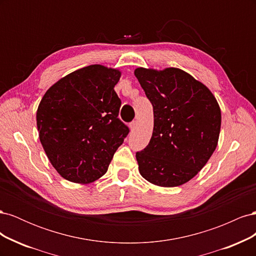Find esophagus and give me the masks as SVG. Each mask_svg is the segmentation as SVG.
Returning <instances> with one entry per match:
<instances>
[{
	"label": "esophagus",
	"instance_id": "esophagus-1",
	"mask_svg": "<svg viewBox=\"0 0 256 256\" xmlns=\"http://www.w3.org/2000/svg\"><path fill=\"white\" fill-rule=\"evenodd\" d=\"M129 127H130L131 131H134V130L136 129V120H132V122H131L129 124Z\"/></svg>",
	"mask_w": 256,
	"mask_h": 256
}]
</instances>
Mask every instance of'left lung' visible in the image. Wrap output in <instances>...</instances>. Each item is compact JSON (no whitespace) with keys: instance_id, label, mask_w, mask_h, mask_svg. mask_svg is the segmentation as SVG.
<instances>
[{"instance_id":"left-lung-1","label":"left lung","mask_w":256,"mask_h":256,"mask_svg":"<svg viewBox=\"0 0 256 256\" xmlns=\"http://www.w3.org/2000/svg\"><path fill=\"white\" fill-rule=\"evenodd\" d=\"M154 109L150 141L136 157L140 174L161 187L194 177L214 152L221 127L218 102L204 84L178 68H136Z\"/></svg>"}]
</instances>
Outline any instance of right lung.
Wrapping results in <instances>:
<instances>
[{
	"label": "right lung",
	"instance_id": "right-lung-1",
	"mask_svg": "<svg viewBox=\"0 0 256 256\" xmlns=\"http://www.w3.org/2000/svg\"><path fill=\"white\" fill-rule=\"evenodd\" d=\"M120 78L116 69L90 65L62 78L44 95L36 114L38 134L51 164L65 180H98L128 136L114 90Z\"/></svg>",
	"mask_w": 256,
	"mask_h": 256
}]
</instances>
